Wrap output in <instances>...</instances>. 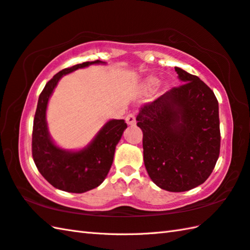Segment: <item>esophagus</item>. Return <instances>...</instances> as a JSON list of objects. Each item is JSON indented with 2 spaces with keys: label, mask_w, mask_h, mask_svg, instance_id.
Wrapping results in <instances>:
<instances>
[{
  "label": "esophagus",
  "mask_w": 250,
  "mask_h": 250,
  "mask_svg": "<svg viewBox=\"0 0 250 250\" xmlns=\"http://www.w3.org/2000/svg\"><path fill=\"white\" fill-rule=\"evenodd\" d=\"M126 123L129 126H135L136 125V119L132 114H128L126 116Z\"/></svg>",
  "instance_id": "1"
}]
</instances>
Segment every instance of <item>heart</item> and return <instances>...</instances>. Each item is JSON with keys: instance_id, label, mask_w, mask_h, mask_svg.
I'll use <instances>...</instances> for the list:
<instances>
[{"instance_id": "1", "label": "heart", "mask_w": 250, "mask_h": 250, "mask_svg": "<svg viewBox=\"0 0 250 250\" xmlns=\"http://www.w3.org/2000/svg\"><path fill=\"white\" fill-rule=\"evenodd\" d=\"M159 83L160 81L159 79L155 78V76H149V78L145 81V88L146 90H152ZM166 88V86H164V87H163V91H165Z\"/></svg>"}]
</instances>
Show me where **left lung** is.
<instances>
[{
    "instance_id": "left-lung-1",
    "label": "left lung",
    "mask_w": 250,
    "mask_h": 250,
    "mask_svg": "<svg viewBox=\"0 0 250 250\" xmlns=\"http://www.w3.org/2000/svg\"><path fill=\"white\" fill-rule=\"evenodd\" d=\"M175 70L185 84L142 106L136 121L151 180L163 190L185 192L205 182L218 161L219 104L200 78Z\"/></svg>"
}]
</instances>
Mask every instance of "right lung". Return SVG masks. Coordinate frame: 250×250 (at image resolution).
I'll use <instances>...</instances> for the list:
<instances>
[{
    "mask_svg": "<svg viewBox=\"0 0 250 250\" xmlns=\"http://www.w3.org/2000/svg\"><path fill=\"white\" fill-rule=\"evenodd\" d=\"M93 64L105 62L87 61L54 75L39 97L33 121L32 155L40 174L56 189L70 193H84L104 182L113 163L115 147L127 128L124 120H109L89 144L79 150L63 149L50 136L46 112L56 86L62 76Z\"/></svg>",
    "mask_w": 250,
    "mask_h": 250,
    "instance_id": "right-lung-1",
    "label": "right lung"
}]
</instances>
